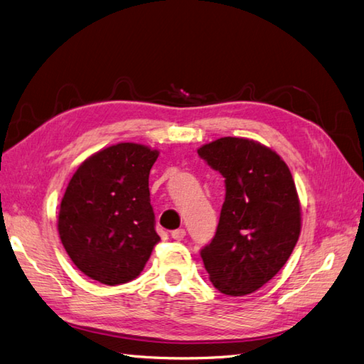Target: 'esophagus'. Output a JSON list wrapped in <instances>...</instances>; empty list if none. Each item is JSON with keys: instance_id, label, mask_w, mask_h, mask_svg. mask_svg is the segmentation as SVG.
<instances>
[{"instance_id": "34e87169", "label": "esophagus", "mask_w": 364, "mask_h": 364, "mask_svg": "<svg viewBox=\"0 0 364 364\" xmlns=\"http://www.w3.org/2000/svg\"><path fill=\"white\" fill-rule=\"evenodd\" d=\"M171 238L176 241H182L185 238V230L183 229H176L171 232Z\"/></svg>"}]
</instances>
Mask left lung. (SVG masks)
Returning a JSON list of instances; mask_svg holds the SVG:
<instances>
[{
  "label": "left lung",
  "instance_id": "obj_1",
  "mask_svg": "<svg viewBox=\"0 0 364 364\" xmlns=\"http://www.w3.org/2000/svg\"><path fill=\"white\" fill-rule=\"evenodd\" d=\"M198 154L225 179L216 233L200 250L210 282L223 294H250L284 268L301 235L291 171L276 151L241 136L207 143Z\"/></svg>",
  "mask_w": 364,
  "mask_h": 364
}]
</instances>
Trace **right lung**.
I'll list each match as a JSON object with an SVG mask.
<instances>
[{
	"label": "right lung",
	"mask_w": 364,
	"mask_h": 364,
	"mask_svg": "<svg viewBox=\"0 0 364 364\" xmlns=\"http://www.w3.org/2000/svg\"><path fill=\"white\" fill-rule=\"evenodd\" d=\"M159 151L117 143L79 165L59 208L58 230L76 268L104 285L143 271L160 237L149 199V171Z\"/></svg>",
	"instance_id": "add662e5"
}]
</instances>
